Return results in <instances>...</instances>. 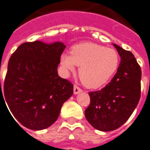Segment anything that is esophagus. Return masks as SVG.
<instances>
[{"mask_svg": "<svg viewBox=\"0 0 150 150\" xmlns=\"http://www.w3.org/2000/svg\"><path fill=\"white\" fill-rule=\"evenodd\" d=\"M82 91H83L82 89L79 87L78 86L76 85L74 86V93H75V94H77V93H80V92H82Z\"/></svg>", "mask_w": 150, "mask_h": 150, "instance_id": "34e87169", "label": "esophagus"}]
</instances>
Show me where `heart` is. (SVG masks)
I'll return each mask as SVG.
<instances>
[{"label": "heart", "instance_id": "1", "mask_svg": "<svg viewBox=\"0 0 150 150\" xmlns=\"http://www.w3.org/2000/svg\"><path fill=\"white\" fill-rule=\"evenodd\" d=\"M60 64L65 72L80 66L79 74L82 82L89 88H98L105 84L117 70L119 55L116 50L95 43L74 45L71 54L64 53Z\"/></svg>", "mask_w": 150, "mask_h": 150}]
</instances>
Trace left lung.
<instances>
[{"label": "left lung", "mask_w": 150, "mask_h": 150, "mask_svg": "<svg viewBox=\"0 0 150 150\" xmlns=\"http://www.w3.org/2000/svg\"><path fill=\"white\" fill-rule=\"evenodd\" d=\"M121 57L117 72L101 90L89 92L85 110L89 123L97 130L111 131L127 120L141 97V67L133 53L113 44Z\"/></svg>", "instance_id": "left-lung-1"}]
</instances>
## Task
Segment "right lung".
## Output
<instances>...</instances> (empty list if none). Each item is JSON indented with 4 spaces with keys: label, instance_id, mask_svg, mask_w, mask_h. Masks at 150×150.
<instances>
[{
    "label": "right lung",
    "instance_id": "obj_1",
    "mask_svg": "<svg viewBox=\"0 0 150 150\" xmlns=\"http://www.w3.org/2000/svg\"><path fill=\"white\" fill-rule=\"evenodd\" d=\"M65 47L62 42H24L9 59L0 96L4 93L11 114L27 128L39 131L50 127L73 94L72 83L57 73Z\"/></svg>",
    "mask_w": 150,
    "mask_h": 150
}]
</instances>
